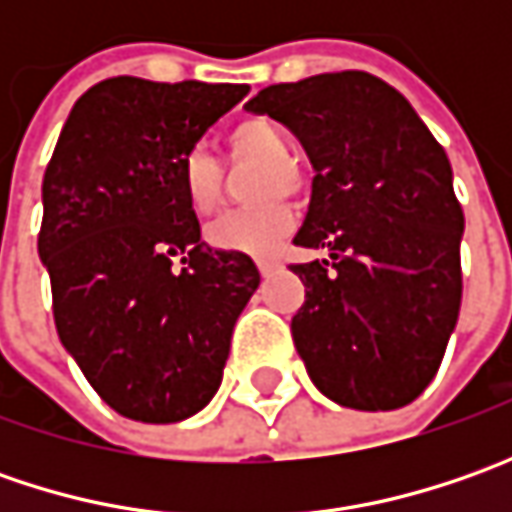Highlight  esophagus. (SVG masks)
I'll list each match as a JSON object with an SVG mask.
<instances>
[{"label": "esophagus", "instance_id": "1", "mask_svg": "<svg viewBox=\"0 0 512 512\" xmlns=\"http://www.w3.org/2000/svg\"><path fill=\"white\" fill-rule=\"evenodd\" d=\"M276 267H279L276 259H259V270H262V273H270V270H276Z\"/></svg>", "mask_w": 512, "mask_h": 512}]
</instances>
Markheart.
Listing matches in <instances>:
<instances>
[{"label":"heart","instance_id":"heart-1","mask_svg":"<svg viewBox=\"0 0 512 512\" xmlns=\"http://www.w3.org/2000/svg\"><path fill=\"white\" fill-rule=\"evenodd\" d=\"M227 159L259 162L253 173L247 196L253 205L233 207L207 222L205 239L213 247L245 250V253H270L290 233L296 222L293 205L285 193H299L305 187V173L287 156V136L282 128L262 116L242 119L227 133ZM179 187L187 207L199 216L219 205L225 190V170L202 148L187 150L179 162Z\"/></svg>","mask_w":512,"mask_h":512}]
</instances>
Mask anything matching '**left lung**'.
Listing matches in <instances>:
<instances>
[{"mask_svg": "<svg viewBox=\"0 0 512 512\" xmlns=\"http://www.w3.org/2000/svg\"><path fill=\"white\" fill-rule=\"evenodd\" d=\"M296 133L313 193L290 270L305 305L290 333L313 384L342 407L396 410L433 382L462 305L464 213L444 148L396 88L339 70L245 105Z\"/></svg>", "mask_w": 512, "mask_h": 512, "instance_id": "8db88e82", "label": "left lung"}]
</instances>
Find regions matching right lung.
<instances>
[{
	"label": "right lung",
	"instance_id": "obj_1",
	"mask_svg": "<svg viewBox=\"0 0 512 512\" xmlns=\"http://www.w3.org/2000/svg\"><path fill=\"white\" fill-rule=\"evenodd\" d=\"M247 85L105 79L73 105L42 182L39 259L56 333L116 413L148 424L199 413L259 287L242 250L202 242L179 162Z\"/></svg>",
	"mask_w": 512,
	"mask_h": 512
}]
</instances>
